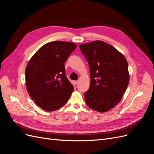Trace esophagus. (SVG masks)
<instances>
[{
    "mask_svg": "<svg viewBox=\"0 0 154 154\" xmlns=\"http://www.w3.org/2000/svg\"><path fill=\"white\" fill-rule=\"evenodd\" d=\"M73 83H74V85H76V84H78V81H74Z\"/></svg>",
    "mask_w": 154,
    "mask_h": 154,
    "instance_id": "obj_1",
    "label": "esophagus"
}]
</instances>
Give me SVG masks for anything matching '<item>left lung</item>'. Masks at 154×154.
<instances>
[{
	"mask_svg": "<svg viewBox=\"0 0 154 154\" xmlns=\"http://www.w3.org/2000/svg\"><path fill=\"white\" fill-rule=\"evenodd\" d=\"M91 72V84L84 97L87 105L100 112L117 105L129 83L127 59L113 46L103 41L79 45Z\"/></svg>",
	"mask_w": 154,
	"mask_h": 154,
	"instance_id": "1",
	"label": "left lung"
}]
</instances>
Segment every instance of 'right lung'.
I'll return each instance as SVG.
<instances>
[{
	"label": "right lung",
	"mask_w": 154,
	"mask_h": 154,
	"mask_svg": "<svg viewBox=\"0 0 154 154\" xmlns=\"http://www.w3.org/2000/svg\"><path fill=\"white\" fill-rule=\"evenodd\" d=\"M76 48L70 42H51L37 51L27 63V92L43 110H58L71 97L74 87L66 77L64 63Z\"/></svg>",
	"instance_id": "obj_1"
}]
</instances>
